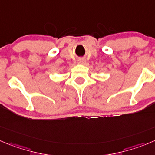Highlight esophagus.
I'll return each mask as SVG.
<instances>
[{
	"instance_id": "obj_1",
	"label": "esophagus",
	"mask_w": 155,
	"mask_h": 155,
	"mask_svg": "<svg viewBox=\"0 0 155 155\" xmlns=\"http://www.w3.org/2000/svg\"><path fill=\"white\" fill-rule=\"evenodd\" d=\"M79 63H85V60H83V59H80V60H79Z\"/></svg>"
}]
</instances>
